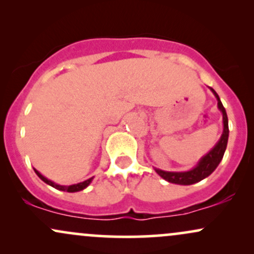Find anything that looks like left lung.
<instances>
[{
    "label": "left lung",
    "instance_id": "obj_1",
    "mask_svg": "<svg viewBox=\"0 0 254 254\" xmlns=\"http://www.w3.org/2000/svg\"><path fill=\"white\" fill-rule=\"evenodd\" d=\"M212 93L215 94V97L217 98V105L218 109L222 111L223 115V133L221 136L218 143L215 145L214 149H211L199 161V164L197 165V167H194L193 170L189 172H165L161 170H156V173L160 177L164 178L167 182L173 183V184H179V185H191V184L198 183L200 180H203L204 178L210 176L212 172L215 171V168L217 167L218 164L222 160L224 151L227 148V142H228V135H229V129H228V117H227V112L224 110L222 103H221L220 98H218L217 93L214 89L210 88Z\"/></svg>",
    "mask_w": 254,
    "mask_h": 254
}]
</instances>
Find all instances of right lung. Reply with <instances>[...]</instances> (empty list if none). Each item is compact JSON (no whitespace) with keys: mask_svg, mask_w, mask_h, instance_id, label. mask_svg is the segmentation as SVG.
Instances as JSON below:
<instances>
[{"mask_svg":"<svg viewBox=\"0 0 254 254\" xmlns=\"http://www.w3.org/2000/svg\"><path fill=\"white\" fill-rule=\"evenodd\" d=\"M34 172H36V173H37V176L39 177L40 179H42L44 183L49 184V185H51L52 188L57 189V190H61V191H66V192H77V191H81V190H83V189H86L87 186L89 185L90 182H92V179H93V178H89L88 180H84L83 183H78V184H75V185H69V186H62V185H58V184H55V183H52L51 180L46 179V178H45V177H43L42 174H40L39 172H38L37 170H34Z\"/></svg>","mask_w":254,"mask_h":254,"instance_id":"obj_1","label":"right lung"}]
</instances>
